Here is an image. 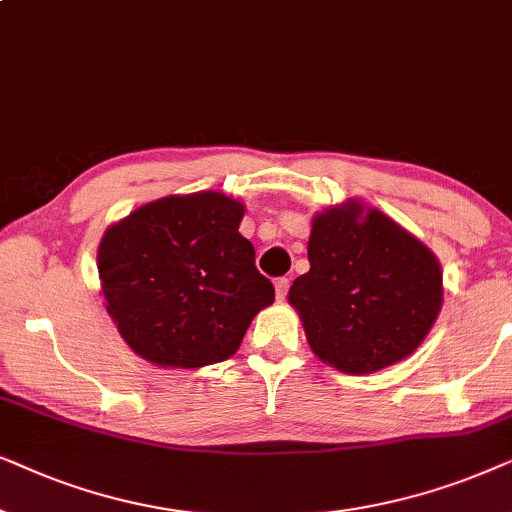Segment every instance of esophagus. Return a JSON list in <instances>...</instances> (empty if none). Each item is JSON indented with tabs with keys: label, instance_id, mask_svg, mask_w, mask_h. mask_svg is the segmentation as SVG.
I'll use <instances>...</instances> for the list:
<instances>
[{
	"label": "esophagus",
	"instance_id": "obj_1",
	"mask_svg": "<svg viewBox=\"0 0 512 512\" xmlns=\"http://www.w3.org/2000/svg\"><path fill=\"white\" fill-rule=\"evenodd\" d=\"M274 288H276V297L285 299V295H288V288H290V281L288 278H276Z\"/></svg>",
	"mask_w": 512,
	"mask_h": 512
}]
</instances>
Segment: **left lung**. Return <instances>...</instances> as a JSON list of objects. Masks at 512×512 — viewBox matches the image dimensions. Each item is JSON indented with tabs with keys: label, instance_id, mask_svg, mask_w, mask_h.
Wrapping results in <instances>:
<instances>
[{
	"label": "left lung",
	"instance_id": "1",
	"mask_svg": "<svg viewBox=\"0 0 512 512\" xmlns=\"http://www.w3.org/2000/svg\"><path fill=\"white\" fill-rule=\"evenodd\" d=\"M309 264L288 299L311 351L346 374H372L407 358L440 313L438 257L360 201L313 217Z\"/></svg>",
	"mask_w": 512,
	"mask_h": 512
}]
</instances>
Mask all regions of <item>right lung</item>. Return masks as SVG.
Returning a JSON list of instances; mask_svg holds the SVG:
<instances>
[{
    "mask_svg": "<svg viewBox=\"0 0 512 512\" xmlns=\"http://www.w3.org/2000/svg\"><path fill=\"white\" fill-rule=\"evenodd\" d=\"M245 206L222 192L163 196L112 224L98 245L105 309L124 342L159 367L222 363L274 302L238 234Z\"/></svg>",
    "mask_w": 512,
    "mask_h": 512,
    "instance_id": "1",
    "label": "right lung"
}]
</instances>
